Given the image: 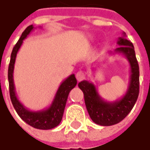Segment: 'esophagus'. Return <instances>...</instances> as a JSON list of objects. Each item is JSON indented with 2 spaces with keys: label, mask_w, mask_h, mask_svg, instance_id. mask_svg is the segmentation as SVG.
Wrapping results in <instances>:
<instances>
[{
  "label": "esophagus",
  "mask_w": 150,
  "mask_h": 150,
  "mask_svg": "<svg viewBox=\"0 0 150 150\" xmlns=\"http://www.w3.org/2000/svg\"><path fill=\"white\" fill-rule=\"evenodd\" d=\"M76 79L78 81H81V80H84L85 79V73H84L83 71H79L76 73Z\"/></svg>",
  "instance_id": "1"
}]
</instances>
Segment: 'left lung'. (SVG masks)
<instances>
[{
	"mask_svg": "<svg viewBox=\"0 0 150 150\" xmlns=\"http://www.w3.org/2000/svg\"><path fill=\"white\" fill-rule=\"evenodd\" d=\"M117 45L118 47L110 53L124 55L130 67L129 86L120 99L107 102L100 97L94 84L87 80L79 83V87L84 92V103L90 117L95 123L102 126L114 125L124 119L134 107L139 95V66L134 46L126 39L124 32L122 37L118 38Z\"/></svg>",
	"mask_w": 150,
	"mask_h": 150,
	"instance_id": "obj_1",
	"label": "left lung"
}]
</instances>
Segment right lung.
<instances>
[{
  "instance_id": "right-lung-1",
  "label": "right lung",
  "mask_w": 150,
  "mask_h": 150,
  "mask_svg": "<svg viewBox=\"0 0 150 150\" xmlns=\"http://www.w3.org/2000/svg\"><path fill=\"white\" fill-rule=\"evenodd\" d=\"M33 26L31 25L25 29L12 51L8 73L10 98L17 114L24 122L35 129H51L57 127L61 122L69 92L76 86L77 79L74 74H71L68 78H66L59 85L51 105L47 109L37 111L30 110L23 105V103H21L15 92V87L13 83V69L18 51L21 47L23 40L28 37V35L33 30Z\"/></svg>"
}]
</instances>
